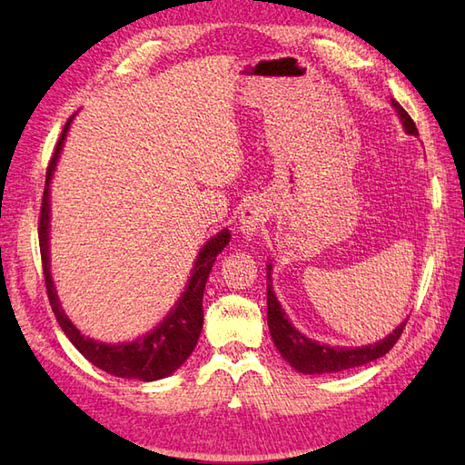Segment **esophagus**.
<instances>
[{
  "instance_id": "esophagus-1",
  "label": "esophagus",
  "mask_w": 465,
  "mask_h": 465,
  "mask_svg": "<svg viewBox=\"0 0 465 465\" xmlns=\"http://www.w3.org/2000/svg\"><path fill=\"white\" fill-rule=\"evenodd\" d=\"M265 215H268V210H265V203L262 200H250L248 203H243L240 212V232L245 240H252L260 232Z\"/></svg>"
}]
</instances>
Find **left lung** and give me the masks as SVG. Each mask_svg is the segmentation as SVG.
Wrapping results in <instances>:
<instances>
[{
	"instance_id": "obj_1",
	"label": "left lung",
	"mask_w": 465,
	"mask_h": 465,
	"mask_svg": "<svg viewBox=\"0 0 465 465\" xmlns=\"http://www.w3.org/2000/svg\"><path fill=\"white\" fill-rule=\"evenodd\" d=\"M391 105L393 110L398 112V117L406 134L418 135V127L408 115V112L403 110L396 100H391ZM268 325L272 340L275 343V348L282 353V358L300 373H333L358 368V365L378 360L396 345L403 328H406L408 323V320H403L388 338L370 345H361V348H340V345L313 341L310 338H305L300 330L293 328L288 313L282 310L278 298H275L272 288V263H268Z\"/></svg>"
}]
</instances>
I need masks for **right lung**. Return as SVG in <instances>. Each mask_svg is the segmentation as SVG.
I'll return each instance as SVG.
<instances>
[{
	"label": "right lung",
	"mask_w": 465,
	"mask_h": 465,
	"mask_svg": "<svg viewBox=\"0 0 465 465\" xmlns=\"http://www.w3.org/2000/svg\"><path fill=\"white\" fill-rule=\"evenodd\" d=\"M72 122L74 115L69 117L67 124L64 125V132L55 145L52 162L47 165L42 213H39V252H42V265L49 303H52L59 328L64 330L69 341L75 345V350L80 351L87 361H92L95 368L112 373L115 378L125 380L155 381L167 378V375H172L187 358H190L192 351L195 350L197 340H200V333L203 328L202 303L205 282L210 278L217 253L230 243L232 233L230 230H222L220 233H215L213 238L205 242L200 253H197L192 275L185 285V292L180 295V300L175 302L170 313L163 318V322L157 323L152 331L143 333L142 338H137L134 341L122 343H105L87 338V335L77 330L72 320L65 315L57 298L52 272H49V268H52V265H49V212H52V207H49V183H52L59 153L64 150L65 135Z\"/></svg>",
	"instance_id": "add662e5"
}]
</instances>
